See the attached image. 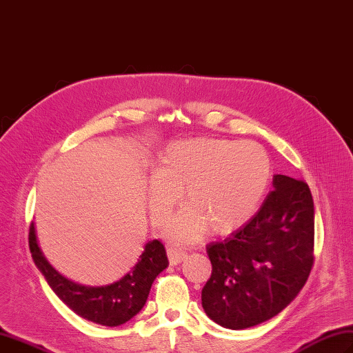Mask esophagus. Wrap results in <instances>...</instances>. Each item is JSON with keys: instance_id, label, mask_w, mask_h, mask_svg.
I'll return each mask as SVG.
<instances>
[{"instance_id": "esophagus-1", "label": "esophagus", "mask_w": 353, "mask_h": 353, "mask_svg": "<svg viewBox=\"0 0 353 353\" xmlns=\"http://www.w3.org/2000/svg\"><path fill=\"white\" fill-rule=\"evenodd\" d=\"M167 256H168V260H170V265L176 266L179 263H182V261L186 259V252L176 248V247H168L167 248Z\"/></svg>"}]
</instances>
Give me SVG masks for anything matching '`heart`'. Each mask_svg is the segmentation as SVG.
I'll list each match as a JSON object with an SVG mask.
<instances>
[{
  "label": "heart",
  "instance_id": "1",
  "mask_svg": "<svg viewBox=\"0 0 353 353\" xmlns=\"http://www.w3.org/2000/svg\"><path fill=\"white\" fill-rule=\"evenodd\" d=\"M274 168L263 145L252 141L196 138L167 145L147 183L153 224L162 225L182 191L190 206L167 227L176 242L191 243L212 228L230 233L256 215L272 180Z\"/></svg>",
  "mask_w": 353,
  "mask_h": 353
}]
</instances>
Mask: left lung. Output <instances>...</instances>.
I'll return each instance as SVG.
<instances>
[{"label":"left lung","instance_id":"1","mask_svg":"<svg viewBox=\"0 0 353 353\" xmlns=\"http://www.w3.org/2000/svg\"><path fill=\"white\" fill-rule=\"evenodd\" d=\"M206 250L212 275L201 304L212 321L245 330L281 313L314 263V203L305 180L274 176L257 214Z\"/></svg>","mask_w":353,"mask_h":353}]
</instances>
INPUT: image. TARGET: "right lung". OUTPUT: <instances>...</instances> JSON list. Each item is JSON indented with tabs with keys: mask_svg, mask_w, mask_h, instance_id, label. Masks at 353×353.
Instances as JSON below:
<instances>
[{
	"mask_svg": "<svg viewBox=\"0 0 353 353\" xmlns=\"http://www.w3.org/2000/svg\"><path fill=\"white\" fill-rule=\"evenodd\" d=\"M28 243L32 260L57 296L73 313L102 326H119L138 314L149 296L154 278L168 266L162 242L153 241L145 245L141 260H138L135 268L120 281L105 288H85L65 280L48 263L37 245L32 223L30 225Z\"/></svg>",
	"mask_w": 353,
	"mask_h": 353,
	"instance_id": "add662e5",
	"label": "right lung"
}]
</instances>
